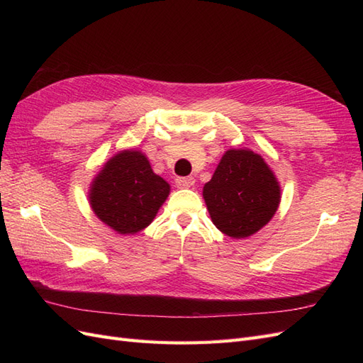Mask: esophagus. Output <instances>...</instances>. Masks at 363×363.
Instances as JSON below:
<instances>
[{
	"label": "esophagus",
	"mask_w": 363,
	"mask_h": 363,
	"mask_svg": "<svg viewBox=\"0 0 363 363\" xmlns=\"http://www.w3.org/2000/svg\"><path fill=\"white\" fill-rule=\"evenodd\" d=\"M195 183L194 177H177L175 179V186H177L179 189H189L192 188Z\"/></svg>",
	"instance_id": "obj_1"
}]
</instances>
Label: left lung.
<instances>
[{
    "instance_id": "obj_1",
    "label": "left lung",
    "mask_w": 363,
    "mask_h": 363,
    "mask_svg": "<svg viewBox=\"0 0 363 363\" xmlns=\"http://www.w3.org/2000/svg\"><path fill=\"white\" fill-rule=\"evenodd\" d=\"M215 227L233 239L257 233L276 215L281 188L269 164L248 148L227 150L203 188Z\"/></svg>"
}]
</instances>
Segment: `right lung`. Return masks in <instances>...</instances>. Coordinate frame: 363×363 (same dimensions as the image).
Instances as JSON below:
<instances>
[{"label":"right lung","mask_w":363,"mask_h":363,"mask_svg":"<svg viewBox=\"0 0 363 363\" xmlns=\"http://www.w3.org/2000/svg\"><path fill=\"white\" fill-rule=\"evenodd\" d=\"M169 191L144 152L128 148L103 164L87 196L96 218L115 233L136 235L152 223Z\"/></svg>","instance_id":"add662e5"}]
</instances>
